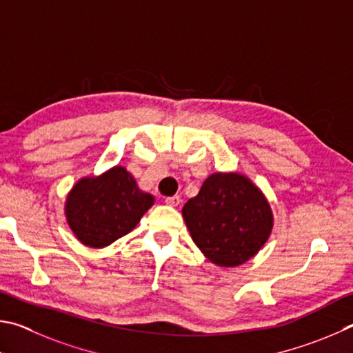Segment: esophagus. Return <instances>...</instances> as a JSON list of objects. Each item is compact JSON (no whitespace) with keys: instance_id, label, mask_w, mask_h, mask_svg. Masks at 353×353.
Wrapping results in <instances>:
<instances>
[{"instance_id":"1","label":"esophagus","mask_w":353,"mask_h":353,"mask_svg":"<svg viewBox=\"0 0 353 353\" xmlns=\"http://www.w3.org/2000/svg\"><path fill=\"white\" fill-rule=\"evenodd\" d=\"M180 203H181V199L178 195L167 196V199H165V205H169V206H178Z\"/></svg>"}]
</instances>
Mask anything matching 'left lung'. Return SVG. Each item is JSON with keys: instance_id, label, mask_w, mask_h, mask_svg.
<instances>
[{"instance_id": "left-lung-1", "label": "left lung", "mask_w": 353, "mask_h": 353, "mask_svg": "<svg viewBox=\"0 0 353 353\" xmlns=\"http://www.w3.org/2000/svg\"><path fill=\"white\" fill-rule=\"evenodd\" d=\"M194 243L220 267H237L257 254L273 230L267 199L240 173H212L183 208Z\"/></svg>"}]
</instances>
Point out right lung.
Here are the masks:
<instances>
[{"label":"right lung","instance_id":"right-lung-1","mask_svg":"<svg viewBox=\"0 0 353 353\" xmlns=\"http://www.w3.org/2000/svg\"><path fill=\"white\" fill-rule=\"evenodd\" d=\"M152 205L153 196L116 165L97 178H82L68 195L65 214L80 242L103 248L132 231Z\"/></svg>","mask_w":353,"mask_h":353}]
</instances>
